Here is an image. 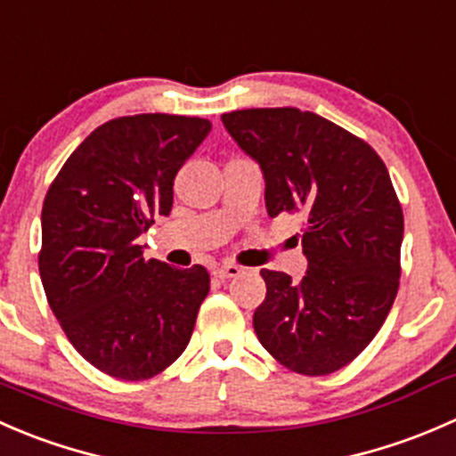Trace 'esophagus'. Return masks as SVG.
<instances>
[{"instance_id": "34e87169", "label": "esophagus", "mask_w": 456, "mask_h": 456, "mask_svg": "<svg viewBox=\"0 0 456 456\" xmlns=\"http://www.w3.org/2000/svg\"><path fill=\"white\" fill-rule=\"evenodd\" d=\"M240 266L238 265H223V266H216L214 269V275L220 280H227V278H236V275H240Z\"/></svg>"}]
</instances>
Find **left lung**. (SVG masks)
Segmentation results:
<instances>
[{
	"label": "left lung",
	"mask_w": 456,
	"mask_h": 456,
	"mask_svg": "<svg viewBox=\"0 0 456 456\" xmlns=\"http://www.w3.org/2000/svg\"><path fill=\"white\" fill-rule=\"evenodd\" d=\"M223 123L260 165L271 218L305 216L306 275L296 284L260 271L257 339L300 375L344 369L381 329L399 289L403 214L388 169L369 142L314 112L251 108Z\"/></svg>",
	"instance_id": "obj_1"
}]
</instances>
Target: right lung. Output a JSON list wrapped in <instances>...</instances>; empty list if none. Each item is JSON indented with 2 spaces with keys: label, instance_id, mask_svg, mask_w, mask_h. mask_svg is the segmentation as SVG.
<instances>
[{
  "label": "right lung",
  "instance_id": "add662e5",
  "mask_svg": "<svg viewBox=\"0 0 456 456\" xmlns=\"http://www.w3.org/2000/svg\"><path fill=\"white\" fill-rule=\"evenodd\" d=\"M209 130L207 118L176 114L112 118L72 151L45 194V297L72 346L105 375L150 379L190 344L209 273L145 260L139 236L172 211L174 178Z\"/></svg>",
  "mask_w": 456,
  "mask_h": 456
}]
</instances>
